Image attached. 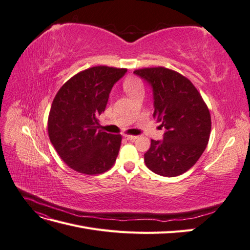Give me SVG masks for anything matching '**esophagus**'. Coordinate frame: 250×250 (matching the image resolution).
<instances>
[{
  "label": "esophagus",
  "mask_w": 250,
  "mask_h": 250,
  "mask_svg": "<svg viewBox=\"0 0 250 250\" xmlns=\"http://www.w3.org/2000/svg\"><path fill=\"white\" fill-rule=\"evenodd\" d=\"M124 138L128 141H134V140L138 139L137 135H128V134H124Z\"/></svg>",
  "instance_id": "esophagus-1"
}]
</instances>
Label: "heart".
<instances>
[{
	"label": "heart",
	"mask_w": 250,
	"mask_h": 250,
	"mask_svg": "<svg viewBox=\"0 0 250 250\" xmlns=\"http://www.w3.org/2000/svg\"><path fill=\"white\" fill-rule=\"evenodd\" d=\"M124 89L129 96H132L137 93L144 92V83L138 77H129L127 78L123 83Z\"/></svg>",
	"instance_id": "heart-1"
}]
</instances>
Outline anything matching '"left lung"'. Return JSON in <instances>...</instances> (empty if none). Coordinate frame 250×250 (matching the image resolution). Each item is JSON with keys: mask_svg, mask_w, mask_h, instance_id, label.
Masks as SVG:
<instances>
[{"mask_svg": "<svg viewBox=\"0 0 250 250\" xmlns=\"http://www.w3.org/2000/svg\"><path fill=\"white\" fill-rule=\"evenodd\" d=\"M152 87L153 118L166 131L162 141L151 140L144 154L147 167L158 175L175 177L199 160L209 139V110L193 83L163 66L133 72Z\"/></svg>", "mask_w": 250, "mask_h": 250, "instance_id": "8db88e82", "label": "left lung"}]
</instances>
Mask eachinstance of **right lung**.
Segmentation results:
<instances>
[{"mask_svg":"<svg viewBox=\"0 0 250 250\" xmlns=\"http://www.w3.org/2000/svg\"><path fill=\"white\" fill-rule=\"evenodd\" d=\"M126 69L98 65L82 71L60 87L48 119L49 138L60 158L87 175L109 170L119 154L122 137L102 131L99 117L109 93Z\"/></svg>","mask_w":250,"mask_h":250,"instance_id":"right-lung-1","label":"right lung"}]
</instances>
